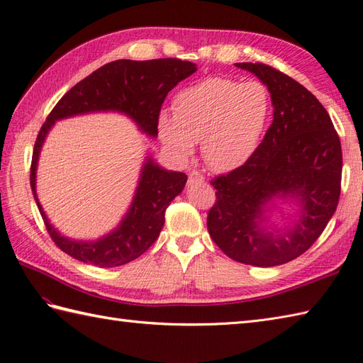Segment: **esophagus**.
Segmentation results:
<instances>
[{"label":"esophagus","mask_w":363,"mask_h":363,"mask_svg":"<svg viewBox=\"0 0 363 363\" xmlns=\"http://www.w3.org/2000/svg\"><path fill=\"white\" fill-rule=\"evenodd\" d=\"M204 183V177L199 172V171H192L189 174V179H188V184L194 186V184H201Z\"/></svg>","instance_id":"obj_1"}]
</instances>
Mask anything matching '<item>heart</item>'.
I'll use <instances>...</instances> for the list:
<instances>
[{
	"label": "heart",
	"mask_w": 363,
	"mask_h": 363,
	"mask_svg": "<svg viewBox=\"0 0 363 363\" xmlns=\"http://www.w3.org/2000/svg\"><path fill=\"white\" fill-rule=\"evenodd\" d=\"M174 115L162 112L157 131L175 157H189L201 140L203 157L218 172L245 164L265 133L272 111L271 94L260 82L239 83L224 77L184 87L174 98Z\"/></svg>",
	"instance_id": "heart-1"
}]
</instances>
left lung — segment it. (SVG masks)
Segmentation results:
<instances>
[{
    "label": "left lung",
    "mask_w": 363,
    "mask_h": 363,
    "mask_svg": "<svg viewBox=\"0 0 363 363\" xmlns=\"http://www.w3.org/2000/svg\"><path fill=\"white\" fill-rule=\"evenodd\" d=\"M235 65L268 87L272 124L245 164L212 182L207 230L230 259L277 267L309 250L333 216L342 150L330 116L304 86L268 65ZM279 201L294 208L283 226L270 221Z\"/></svg>",
    "instance_id": "obj_1"
}]
</instances>
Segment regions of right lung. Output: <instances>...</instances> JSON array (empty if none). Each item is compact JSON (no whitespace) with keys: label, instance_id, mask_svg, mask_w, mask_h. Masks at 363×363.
<instances>
[{"label":"right lung","instance_id":"add662e5","mask_svg":"<svg viewBox=\"0 0 363 363\" xmlns=\"http://www.w3.org/2000/svg\"><path fill=\"white\" fill-rule=\"evenodd\" d=\"M195 71V63L180 59L115 60L77 83L54 106L33 150L30 184L48 233L62 251L100 268L121 267L138 259L159 238L164 223V211L175 196L182 194L188 175L164 169L151 155H147L133 200L119 224L94 240L68 238L50 223L36 191L39 156L52 125L72 116L115 112L133 121L140 133L156 139L157 119L164 98Z\"/></svg>","mask_w":363,"mask_h":363}]
</instances>
